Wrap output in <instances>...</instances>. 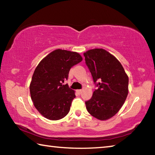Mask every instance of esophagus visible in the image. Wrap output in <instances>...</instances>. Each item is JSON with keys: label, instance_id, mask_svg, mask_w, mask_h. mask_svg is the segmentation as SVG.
Listing matches in <instances>:
<instances>
[{"label": "esophagus", "instance_id": "1", "mask_svg": "<svg viewBox=\"0 0 155 155\" xmlns=\"http://www.w3.org/2000/svg\"><path fill=\"white\" fill-rule=\"evenodd\" d=\"M82 91H83L82 90H77V92L78 94H81V93H82Z\"/></svg>", "mask_w": 155, "mask_h": 155}]
</instances>
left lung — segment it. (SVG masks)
I'll return each instance as SVG.
<instances>
[{
    "label": "left lung",
    "instance_id": "1",
    "mask_svg": "<svg viewBox=\"0 0 155 155\" xmlns=\"http://www.w3.org/2000/svg\"><path fill=\"white\" fill-rule=\"evenodd\" d=\"M86 65L98 88L85 102L86 109L100 120L111 118L119 111L128 94V77L122 64L103 48L84 52Z\"/></svg>",
    "mask_w": 155,
    "mask_h": 155
}]
</instances>
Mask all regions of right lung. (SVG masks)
I'll return each instance as SVG.
<instances>
[{"mask_svg": "<svg viewBox=\"0 0 155 155\" xmlns=\"http://www.w3.org/2000/svg\"><path fill=\"white\" fill-rule=\"evenodd\" d=\"M83 60L77 52L54 50L39 63L30 83L31 98L46 118L58 120L70 111L75 91L63 85L73 65Z\"/></svg>", "mask_w": 155, "mask_h": 155, "instance_id": "right-lung-1", "label": "right lung"}]
</instances>
